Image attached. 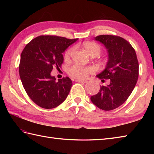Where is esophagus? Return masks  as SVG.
Segmentation results:
<instances>
[{
	"mask_svg": "<svg viewBox=\"0 0 154 154\" xmlns=\"http://www.w3.org/2000/svg\"><path fill=\"white\" fill-rule=\"evenodd\" d=\"M76 81L78 83H86L87 82V80H80V79H76Z\"/></svg>",
	"mask_w": 154,
	"mask_h": 154,
	"instance_id": "34e87169",
	"label": "esophagus"
}]
</instances>
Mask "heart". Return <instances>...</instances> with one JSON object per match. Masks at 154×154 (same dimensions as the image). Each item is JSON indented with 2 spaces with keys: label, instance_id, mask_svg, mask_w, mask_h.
Listing matches in <instances>:
<instances>
[{
  "label": "heart",
  "instance_id": "heart-1",
  "mask_svg": "<svg viewBox=\"0 0 154 154\" xmlns=\"http://www.w3.org/2000/svg\"><path fill=\"white\" fill-rule=\"evenodd\" d=\"M83 46L87 53L93 57L99 55L102 51L100 45L95 42H85L83 44ZM74 48L73 47L68 48L64 54L65 59L67 60L69 58ZM99 61L102 63L106 62V60L104 58L100 59ZM93 69L91 67H83L78 65H73L67 69L68 74L71 77L76 78V79H85L88 76V75L93 73Z\"/></svg>",
  "mask_w": 154,
  "mask_h": 154
}]
</instances>
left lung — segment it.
Instances as JSON below:
<instances>
[{"instance_id": "obj_1", "label": "left lung", "mask_w": 154, "mask_h": 154, "mask_svg": "<svg viewBox=\"0 0 154 154\" xmlns=\"http://www.w3.org/2000/svg\"><path fill=\"white\" fill-rule=\"evenodd\" d=\"M95 40L107 48L109 60L97 77L107 86H100L99 92L91 97L92 103L103 110H112L125 102L131 94L139 75V63L135 50L128 42L115 35H100Z\"/></svg>"}]
</instances>
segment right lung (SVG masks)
<instances>
[{
    "instance_id": "obj_1",
    "label": "right lung",
    "mask_w": 154,
    "mask_h": 154,
    "mask_svg": "<svg viewBox=\"0 0 154 154\" xmlns=\"http://www.w3.org/2000/svg\"><path fill=\"white\" fill-rule=\"evenodd\" d=\"M77 40L51 35L34 38L22 51L19 75L28 97L38 106L50 109L66 99L72 81L68 77L55 81L51 76L53 68H61L62 53Z\"/></svg>"
}]
</instances>
